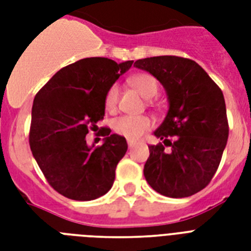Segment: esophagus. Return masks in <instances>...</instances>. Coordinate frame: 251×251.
I'll list each match as a JSON object with an SVG mask.
<instances>
[{
	"label": "esophagus",
	"instance_id": "esophagus-1",
	"mask_svg": "<svg viewBox=\"0 0 251 251\" xmlns=\"http://www.w3.org/2000/svg\"><path fill=\"white\" fill-rule=\"evenodd\" d=\"M135 145H137V142L131 141V139H127V146H129V149H133Z\"/></svg>",
	"mask_w": 251,
	"mask_h": 251
}]
</instances>
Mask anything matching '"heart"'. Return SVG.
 <instances>
[{
  "label": "heart",
  "mask_w": 251,
  "mask_h": 251,
  "mask_svg": "<svg viewBox=\"0 0 251 251\" xmlns=\"http://www.w3.org/2000/svg\"><path fill=\"white\" fill-rule=\"evenodd\" d=\"M129 83L131 84L134 90L146 99H150L155 96L159 90V83L155 76L151 74H137L131 76L129 79ZM118 102V86L112 84L106 90L105 98H104V105L108 110H114ZM112 127L117 134L127 139H138L143 134L152 127V120L147 116H129L124 114L120 117L114 118L112 122Z\"/></svg>",
  "instance_id": "1"
}]
</instances>
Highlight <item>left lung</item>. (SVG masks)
Masks as SVG:
<instances>
[{
	"instance_id": "8db88e82",
	"label": "left lung",
	"mask_w": 251,
	"mask_h": 251,
	"mask_svg": "<svg viewBox=\"0 0 251 251\" xmlns=\"http://www.w3.org/2000/svg\"><path fill=\"white\" fill-rule=\"evenodd\" d=\"M134 66L152 74L169 100L167 117L153 133L163 143L149 146L146 181L169 198L190 197L210 183L228 141L222 90L195 61L183 57H150Z\"/></svg>"
}]
</instances>
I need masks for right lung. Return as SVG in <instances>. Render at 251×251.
Listing matches in <instances>:
<instances>
[{
    "label": "right lung",
    "mask_w": 251,
    "mask_h": 251,
    "mask_svg": "<svg viewBox=\"0 0 251 251\" xmlns=\"http://www.w3.org/2000/svg\"><path fill=\"white\" fill-rule=\"evenodd\" d=\"M131 65L83 58L57 72L33 99L29 147L49 185L66 198L92 201L113 185L126 139L109 131L101 146L90 147L86 135L104 118L106 90Z\"/></svg>",
    "instance_id": "obj_1"
}]
</instances>
